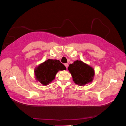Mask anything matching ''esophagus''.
<instances>
[{"label":"esophagus","mask_w":126,"mask_h":126,"mask_svg":"<svg viewBox=\"0 0 126 126\" xmlns=\"http://www.w3.org/2000/svg\"><path fill=\"white\" fill-rule=\"evenodd\" d=\"M64 66H65V67H66V68L67 69L68 66V63H64Z\"/></svg>","instance_id":"esophagus-1"}]
</instances>
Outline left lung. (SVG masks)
Returning a JSON list of instances; mask_svg holds the SVG:
<instances>
[{"label":"left lung","instance_id":"obj_1","mask_svg":"<svg viewBox=\"0 0 126 126\" xmlns=\"http://www.w3.org/2000/svg\"><path fill=\"white\" fill-rule=\"evenodd\" d=\"M68 69L74 82L79 86H85L91 82L94 79V68L81 60H76L73 63L70 64Z\"/></svg>","mask_w":126,"mask_h":126}]
</instances>
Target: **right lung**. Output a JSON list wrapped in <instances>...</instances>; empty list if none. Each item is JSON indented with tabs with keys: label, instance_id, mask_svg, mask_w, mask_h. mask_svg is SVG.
<instances>
[{
	"label": "right lung",
	"instance_id": "obj_1",
	"mask_svg": "<svg viewBox=\"0 0 126 126\" xmlns=\"http://www.w3.org/2000/svg\"><path fill=\"white\" fill-rule=\"evenodd\" d=\"M66 70V68L59 60L48 59L36 67L34 72L37 80L46 86L55 79L59 70Z\"/></svg>",
	"mask_w": 126,
	"mask_h": 126
}]
</instances>
